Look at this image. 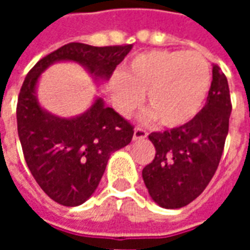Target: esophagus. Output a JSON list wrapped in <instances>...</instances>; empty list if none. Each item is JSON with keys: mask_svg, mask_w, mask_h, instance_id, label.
Segmentation results:
<instances>
[{"mask_svg": "<svg viewBox=\"0 0 250 250\" xmlns=\"http://www.w3.org/2000/svg\"><path fill=\"white\" fill-rule=\"evenodd\" d=\"M147 138V131L143 130L142 127H135L134 130V141H141Z\"/></svg>", "mask_w": 250, "mask_h": 250, "instance_id": "34e87169", "label": "esophagus"}]
</instances>
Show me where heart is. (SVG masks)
<instances>
[{
  "label": "heart",
  "mask_w": 250,
  "mask_h": 250,
  "mask_svg": "<svg viewBox=\"0 0 250 250\" xmlns=\"http://www.w3.org/2000/svg\"><path fill=\"white\" fill-rule=\"evenodd\" d=\"M209 62L198 52L151 51L131 60L122 79L112 83V99L122 115H130L146 95L147 108L159 125L188 123L208 98Z\"/></svg>",
  "instance_id": "obj_1"
}]
</instances>
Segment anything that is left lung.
<instances>
[{"instance_id": "1", "label": "left lung", "mask_w": 250, "mask_h": 250, "mask_svg": "<svg viewBox=\"0 0 250 250\" xmlns=\"http://www.w3.org/2000/svg\"><path fill=\"white\" fill-rule=\"evenodd\" d=\"M230 112L228 79L214 64L204 108L186 125L148 135L157 154L142 175L159 206L184 208L206 188L220 165Z\"/></svg>"}]
</instances>
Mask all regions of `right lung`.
<instances>
[{"label": "right lung", "mask_w": 250, "mask_h": 250, "mask_svg": "<svg viewBox=\"0 0 250 250\" xmlns=\"http://www.w3.org/2000/svg\"><path fill=\"white\" fill-rule=\"evenodd\" d=\"M132 45L69 42L37 62L25 77L17 102V131L25 162L44 193L64 206L85 202L98 188L109 155L127 146L134 125L96 99L87 112L62 119L41 108L36 84L56 62H77L96 79L108 80Z\"/></svg>", "instance_id": "right-lung-1"}]
</instances>
